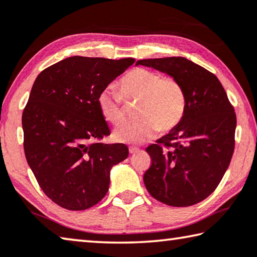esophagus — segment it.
<instances>
[{
    "label": "esophagus",
    "mask_w": 257,
    "mask_h": 257,
    "mask_svg": "<svg viewBox=\"0 0 257 257\" xmlns=\"http://www.w3.org/2000/svg\"><path fill=\"white\" fill-rule=\"evenodd\" d=\"M140 151H142V150L136 148V146H130V148H129V153H130V154L137 153V152H140Z\"/></svg>",
    "instance_id": "1"
}]
</instances>
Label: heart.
<instances>
[{"label":"heart","instance_id":"1","mask_svg":"<svg viewBox=\"0 0 257 257\" xmlns=\"http://www.w3.org/2000/svg\"><path fill=\"white\" fill-rule=\"evenodd\" d=\"M120 95L112 88L98 93L97 106L105 121L119 125L123 121L122 98L140 101L136 109L135 123L124 124L114 134L117 141L141 144L161 133L176 128L183 119L186 106V95L180 81L164 77L146 68H134L121 77Z\"/></svg>","mask_w":257,"mask_h":257}]
</instances>
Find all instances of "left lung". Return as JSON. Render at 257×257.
Segmentation results:
<instances>
[{"instance_id":"obj_1","label":"left lung","mask_w":257,"mask_h":257,"mask_svg":"<svg viewBox=\"0 0 257 257\" xmlns=\"http://www.w3.org/2000/svg\"><path fill=\"white\" fill-rule=\"evenodd\" d=\"M182 83L186 95L183 119L146 152L151 167L144 184L154 199L173 207L200 202L214 192L234 151L237 116L216 75L184 57L142 59Z\"/></svg>"}]
</instances>
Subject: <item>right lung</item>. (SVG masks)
I'll use <instances>...</instances> for the list:
<instances>
[{
	"instance_id": "add662e5",
	"label": "right lung",
	"mask_w": 257,
	"mask_h": 257,
	"mask_svg": "<svg viewBox=\"0 0 257 257\" xmlns=\"http://www.w3.org/2000/svg\"><path fill=\"white\" fill-rule=\"evenodd\" d=\"M135 63L74 56L36 77L23 112L27 164L49 199L84 210L108 191L109 170L123 161L124 144H104L109 135L97 106L98 93Z\"/></svg>"
}]
</instances>
